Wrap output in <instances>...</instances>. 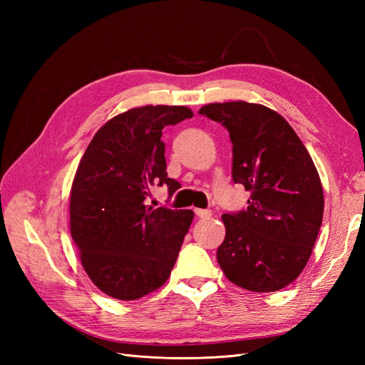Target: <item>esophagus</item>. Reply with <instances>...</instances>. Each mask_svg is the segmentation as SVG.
<instances>
[{
    "label": "esophagus",
    "instance_id": "esophagus-1",
    "mask_svg": "<svg viewBox=\"0 0 365 365\" xmlns=\"http://www.w3.org/2000/svg\"><path fill=\"white\" fill-rule=\"evenodd\" d=\"M195 213L197 217H201V219H207L212 216V212H210L208 208H195Z\"/></svg>",
    "mask_w": 365,
    "mask_h": 365
}]
</instances>
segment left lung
<instances>
[{
    "instance_id": "8db88e82",
    "label": "left lung",
    "mask_w": 365,
    "mask_h": 365,
    "mask_svg": "<svg viewBox=\"0 0 365 365\" xmlns=\"http://www.w3.org/2000/svg\"><path fill=\"white\" fill-rule=\"evenodd\" d=\"M200 114L228 129L233 180L250 192L245 212L222 215L219 267L244 289H283L304 269L323 222L324 195L315 164L288 121L267 106L208 103Z\"/></svg>"
}]
</instances>
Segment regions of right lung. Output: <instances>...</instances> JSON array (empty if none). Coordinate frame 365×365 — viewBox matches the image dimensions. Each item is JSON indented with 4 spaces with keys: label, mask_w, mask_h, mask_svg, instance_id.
Returning <instances> with one entry per match:
<instances>
[{
    "label": "right lung",
    "mask_w": 365,
    "mask_h": 365,
    "mask_svg": "<svg viewBox=\"0 0 365 365\" xmlns=\"http://www.w3.org/2000/svg\"><path fill=\"white\" fill-rule=\"evenodd\" d=\"M193 117L187 106H140L96 132L70 192V231L88 277L117 300H137L169 279L192 210L146 205L152 185L181 184L165 172L163 128Z\"/></svg>",
    "instance_id": "1"
}]
</instances>
